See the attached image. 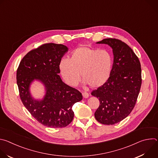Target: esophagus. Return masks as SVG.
<instances>
[{"instance_id":"esophagus-1","label":"esophagus","mask_w":158,"mask_h":158,"mask_svg":"<svg viewBox=\"0 0 158 158\" xmlns=\"http://www.w3.org/2000/svg\"><path fill=\"white\" fill-rule=\"evenodd\" d=\"M82 94V96L84 98H87L89 97V94L86 92H83Z\"/></svg>"}]
</instances>
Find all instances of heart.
<instances>
[{"instance_id": "obj_1", "label": "heart", "mask_w": 158, "mask_h": 158, "mask_svg": "<svg viewBox=\"0 0 158 158\" xmlns=\"http://www.w3.org/2000/svg\"><path fill=\"white\" fill-rule=\"evenodd\" d=\"M112 58L106 51H100L86 46L75 49L70 58L62 59L59 68L65 82L76 86L81 81V74L85 84L98 88L106 82L110 77Z\"/></svg>"}]
</instances>
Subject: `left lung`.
<instances>
[{
  "label": "left lung",
  "instance_id": "1",
  "mask_svg": "<svg viewBox=\"0 0 158 158\" xmlns=\"http://www.w3.org/2000/svg\"><path fill=\"white\" fill-rule=\"evenodd\" d=\"M97 44L112 49L114 62L108 80L91 93L100 102L94 116L101 124L112 125L128 116L136 104L142 82L141 64L132 49L119 39H104Z\"/></svg>",
  "mask_w": 158,
  "mask_h": 158
}]
</instances>
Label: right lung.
Returning <instances> with one entry per match:
<instances>
[{
	"label": "right lung",
	"mask_w": 158,
	"mask_h": 158,
	"mask_svg": "<svg viewBox=\"0 0 158 158\" xmlns=\"http://www.w3.org/2000/svg\"><path fill=\"white\" fill-rule=\"evenodd\" d=\"M68 48L62 44H44L29 52L20 61L17 71V84L20 99L31 115L42 125L64 127L74 118L73 106L82 99V94L62 82L59 64ZM40 81L46 89L42 100L34 99L30 85Z\"/></svg>",
	"instance_id": "obj_1"
}]
</instances>
